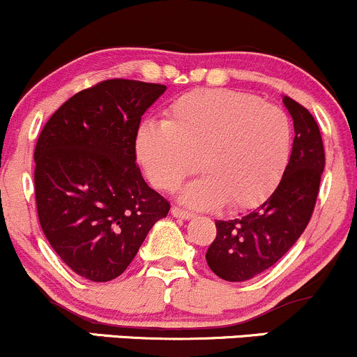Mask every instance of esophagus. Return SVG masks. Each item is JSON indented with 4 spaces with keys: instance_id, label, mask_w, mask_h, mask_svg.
Returning <instances> with one entry per match:
<instances>
[{
    "instance_id": "obj_1",
    "label": "esophagus",
    "mask_w": 357,
    "mask_h": 357,
    "mask_svg": "<svg viewBox=\"0 0 357 357\" xmlns=\"http://www.w3.org/2000/svg\"><path fill=\"white\" fill-rule=\"evenodd\" d=\"M172 216L174 218H178V220H190V218H194V213H190V211H185L182 208H172Z\"/></svg>"
}]
</instances>
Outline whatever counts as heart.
<instances>
[{"mask_svg": "<svg viewBox=\"0 0 357 357\" xmlns=\"http://www.w3.org/2000/svg\"><path fill=\"white\" fill-rule=\"evenodd\" d=\"M293 129L286 112L254 95L220 88L189 91L168 105L165 122L137 129L136 155L160 190H174L201 168L204 178L182 190L194 208L226 202L231 211L266 201L282 177Z\"/></svg>", "mask_w": 357, "mask_h": 357, "instance_id": "obj_1", "label": "heart"}]
</instances>
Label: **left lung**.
I'll use <instances>...</instances> for the list:
<instances>
[{
	"mask_svg": "<svg viewBox=\"0 0 357 357\" xmlns=\"http://www.w3.org/2000/svg\"><path fill=\"white\" fill-rule=\"evenodd\" d=\"M294 124L289 162L262 206L228 221H216V238L206 252L209 269L229 282L255 278L296 243L315 208L325 167L320 129L312 114L282 97Z\"/></svg>",
	"mask_w": 357,
	"mask_h": 357,
	"instance_id": "1",
	"label": "left lung"
}]
</instances>
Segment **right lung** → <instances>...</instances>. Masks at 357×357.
<instances>
[{
	"instance_id": "add662e5",
	"label": "right lung",
	"mask_w": 357,
	"mask_h": 357,
	"mask_svg": "<svg viewBox=\"0 0 357 357\" xmlns=\"http://www.w3.org/2000/svg\"><path fill=\"white\" fill-rule=\"evenodd\" d=\"M167 86L107 79L73 95L37 139L36 202L45 238L73 272L119 278L170 204L136 165L143 114Z\"/></svg>"
}]
</instances>
